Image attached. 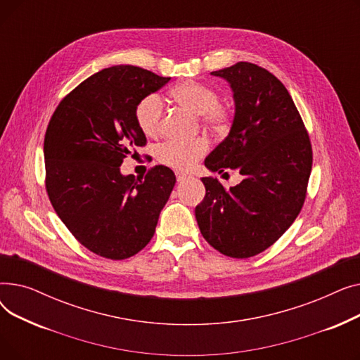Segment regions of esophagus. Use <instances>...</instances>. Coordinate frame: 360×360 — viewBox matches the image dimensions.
<instances>
[{
    "instance_id": "34e87169",
    "label": "esophagus",
    "mask_w": 360,
    "mask_h": 360,
    "mask_svg": "<svg viewBox=\"0 0 360 360\" xmlns=\"http://www.w3.org/2000/svg\"><path fill=\"white\" fill-rule=\"evenodd\" d=\"M188 178H190V176H188V175H185V174H176V179H178V182H184V181H186Z\"/></svg>"
}]
</instances>
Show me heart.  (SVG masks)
Wrapping results in <instances>:
<instances>
[{
	"mask_svg": "<svg viewBox=\"0 0 360 360\" xmlns=\"http://www.w3.org/2000/svg\"><path fill=\"white\" fill-rule=\"evenodd\" d=\"M172 99L194 113L201 117L202 124L216 131L228 128L232 120V109L219 102V93L214 87L194 80H186L176 84L170 90ZM163 117V101L159 94H148L136 108V121L140 129L146 136H156ZM207 150L209 143L204 139L193 141H169L158 148V159L178 170L190 169L198 159H201Z\"/></svg>",
	"mask_w": 360,
	"mask_h": 360,
	"instance_id": "b5f03b06",
	"label": "heart"
}]
</instances>
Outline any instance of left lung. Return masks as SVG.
Instances as JSON below:
<instances>
[{"label":"left lung","instance_id":"left-lung-1","mask_svg":"<svg viewBox=\"0 0 360 360\" xmlns=\"http://www.w3.org/2000/svg\"><path fill=\"white\" fill-rule=\"evenodd\" d=\"M229 83L235 115L228 137L205 158L210 172L236 170L229 190L201 178L205 197L195 207L204 239L232 258H250L285 233L307 197L312 147L293 99L266 68L238 63L212 72Z\"/></svg>","mask_w":360,"mask_h":360}]
</instances>
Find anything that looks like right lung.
Wrapping results in <instances>:
<instances>
[{"mask_svg":"<svg viewBox=\"0 0 360 360\" xmlns=\"http://www.w3.org/2000/svg\"><path fill=\"white\" fill-rule=\"evenodd\" d=\"M169 80L134 65L103 68L67 94L49 121L44 156L51 204L74 238L101 257L140 252L175 186V174L162 165L144 179L120 169L146 144L137 105Z\"/></svg>","mask_w":360,"mask_h":360,"instance_id":"1","label":"right lung"}]
</instances>
